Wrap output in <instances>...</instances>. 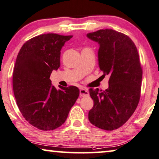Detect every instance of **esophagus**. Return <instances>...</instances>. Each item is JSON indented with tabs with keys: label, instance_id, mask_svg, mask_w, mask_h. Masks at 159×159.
<instances>
[{
	"label": "esophagus",
	"instance_id": "obj_1",
	"mask_svg": "<svg viewBox=\"0 0 159 159\" xmlns=\"http://www.w3.org/2000/svg\"><path fill=\"white\" fill-rule=\"evenodd\" d=\"M80 96H82V97H87L89 96V92L87 89H82L80 90Z\"/></svg>",
	"mask_w": 159,
	"mask_h": 159
}]
</instances>
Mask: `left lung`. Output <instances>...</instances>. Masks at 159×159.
Returning <instances> with one entry per match:
<instances>
[{"instance_id":"obj_1","label":"left lung","mask_w":159,"mask_h":159,"mask_svg":"<svg viewBox=\"0 0 159 159\" xmlns=\"http://www.w3.org/2000/svg\"><path fill=\"white\" fill-rule=\"evenodd\" d=\"M87 37L100 46L99 68L103 75L110 76L105 91L89 89L93 106L89 119L95 126L113 131L129 119L140 100L143 70L139 53L132 40L116 30L101 29Z\"/></svg>"}]
</instances>
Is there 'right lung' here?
Wrapping results in <instances>:
<instances>
[{"mask_svg":"<svg viewBox=\"0 0 159 159\" xmlns=\"http://www.w3.org/2000/svg\"><path fill=\"white\" fill-rule=\"evenodd\" d=\"M73 35L46 34L28 40L21 47L13 74L16 103L30 124L51 131L64 124L79 96L76 86H52L50 75L60 67L61 50Z\"/></svg>","mask_w":159,"mask_h":159,"instance_id":"right-lung-1","label":"right lung"}]
</instances>
